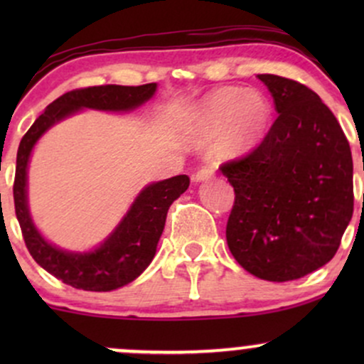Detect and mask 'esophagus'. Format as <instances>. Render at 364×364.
I'll use <instances>...</instances> for the list:
<instances>
[{
    "label": "esophagus",
    "instance_id": "obj_1",
    "mask_svg": "<svg viewBox=\"0 0 364 364\" xmlns=\"http://www.w3.org/2000/svg\"><path fill=\"white\" fill-rule=\"evenodd\" d=\"M212 176H214V169L202 168L196 171L193 176H191V179H193L195 183H202V181H207V179H210Z\"/></svg>",
    "mask_w": 364,
    "mask_h": 364
}]
</instances>
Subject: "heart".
<instances>
[{"label": "heart", "mask_w": 364, "mask_h": 364, "mask_svg": "<svg viewBox=\"0 0 364 364\" xmlns=\"http://www.w3.org/2000/svg\"><path fill=\"white\" fill-rule=\"evenodd\" d=\"M269 121L270 104L262 92L223 87L196 106L188 132L200 140L223 133L220 150L228 156H240L262 140Z\"/></svg>", "instance_id": "obj_1"}]
</instances>
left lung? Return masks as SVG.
Segmentation results:
<instances>
[{
  "label": "left lung",
  "mask_w": 364,
  "mask_h": 364,
  "mask_svg": "<svg viewBox=\"0 0 364 364\" xmlns=\"http://www.w3.org/2000/svg\"><path fill=\"white\" fill-rule=\"evenodd\" d=\"M279 112L252 154L220 168L235 188L225 240L263 281L286 282L330 262L353 217V156L339 121L311 89L258 75Z\"/></svg>",
  "instance_id": "left-lung-1"
}]
</instances>
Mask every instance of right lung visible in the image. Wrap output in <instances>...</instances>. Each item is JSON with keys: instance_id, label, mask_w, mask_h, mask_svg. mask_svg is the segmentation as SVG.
Masks as SVG:
<instances>
[{"instance_id": "1", "label": "right lung", "mask_w": 364, "mask_h": 364, "mask_svg": "<svg viewBox=\"0 0 364 364\" xmlns=\"http://www.w3.org/2000/svg\"><path fill=\"white\" fill-rule=\"evenodd\" d=\"M156 90L157 83L139 87L99 85L66 92L46 107L20 141L14 198L25 245L44 270L68 286L106 292L135 281L152 262L171 203L188 190L190 178L179 174L164 181L150 183L136 195L127 214L101 245L89 252H68L49 243L32 220L27 193V171L32 150L49 128L78 111L128 112L150 101Z\"/></svg>"}]
</instances>
